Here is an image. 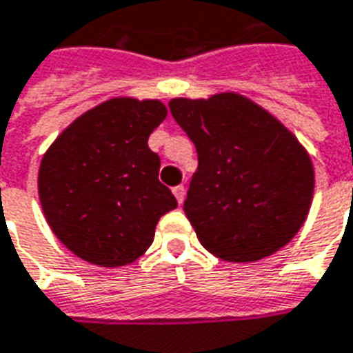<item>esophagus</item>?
<instances>
[{
	"label": "esophagus",
	"mask_w": 353,
	"mask_h": 353,
	"mask_svg": "<svg viewBox=\"0 0 353 353\" xmlns=\"http://www.w3.org/2000/svg\"><path fill=\"white\" fill-rule=\"evenodd\" d=\"M172 191H174V196L177 199V202L181 204V202L185 201V187H183V185H177V187H174Z\"/></svg>",
	"instance_id": "esophagus-1"
}]
</instances>
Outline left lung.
Listing matches in <instances>:
<instances>
[{"label":"left lung","mask_w":353,"mask_h":353,"mask_svg":"<svg viewBox=\"0 0 353 353\" xmlns=\"http://www.w3.org/2000/svg\"><path fill=\"white\" fill-rule=\"evenodd\" d=\"M170 112L199 154L183 210L201 245L236 263L287 245L314 196V166L296 137L236 93L172 99Z\"/></svg>","instance_id":"8db88e82"}]
</instances>
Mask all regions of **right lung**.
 I'll list each match as a JSON object with an SVG mask.
<instances>
[{
    "mask_svg": "<svg viewBox=\"0 0 353 353\" xmlns=\"http://www.w3.org/2000/svg\"><path fill=\"white\" fill-rule=\"evenodd\" d=\"M164 118L160 101L110 99L74 120L43 154L39 202L57 239L78 258L103 268L132 263L177 206L147 145Z\"/></svg>",
    "mask_w": 353,
    "mask_h": 353,
    "instance_id": "obj_1",
    "label": "right lung"
}]
</instances>
